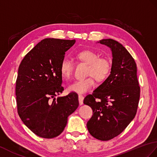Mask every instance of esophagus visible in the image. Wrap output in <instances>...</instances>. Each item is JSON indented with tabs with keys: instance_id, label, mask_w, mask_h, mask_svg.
I'll return each mask as SVG.
<instances>
[{
	"instance_id": "obj_1",
	"label": "esophagus",
	"mask_w": 157,
	"mask_h": 157,
	"mask_svg": "<svg viewBox=\"0 0 157 157\" xmlns=\"http://www.w3.org/2000/svg\"><path fill=\"white\" fill-rule=\"evenodd\" d=\"M78 100H79V105H82L83 101V96L82 95H79L78 96Z\"/></svg>"
}]
</instances>
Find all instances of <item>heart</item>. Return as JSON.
I'll use <instances>...</instances> for the list:
<instances>
[{"instance_id": "1", "label": "heart", "mask_w": 157, "mask_h": 157, "mask_svg": "<svg viewBox=\"0 0 157 157\" xmlns=\"http://www.w3.org/2000/svg\"><path fill=\"white\" fill-rule=\"evenodd\" d=\"M77 58L88 64L87 75L90 76L84 79L76 80L67 87L70 92L78 94H85L95 86V80L102 82L108 78L110 73L112 63L108 57H99L96 52L92 50H83L77 54ZM74 62L68 57H64L61 60L60 71L63 78L70 79L74 71Z\"/></svg>"}]
</instances>
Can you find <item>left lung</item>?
I'll return each instance as SVG.
<instances>
[{"instance_id": "obj_1", "label": "left lung", "mask_w": 157, "mask_h": 157, "mask_svg": "<svg viewBox=\"0 0 157 157\" xmlns=\"http://www.w3.org/2000/svg\"><path fill=\"white\" fill-rule=\"evenodd\" d=\"M110 48L112 63L108 78L83 100L93 110L87 122L91 135L100 140L117 136L135 117L140 98L135 61L122 44L112 39L99 42Z\"/></svg>"}]
</instances>
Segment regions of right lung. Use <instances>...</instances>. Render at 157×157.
Listing matches in <instances>:
<instances>
[{
	"instance_id": "add662e5",
	"label": "right lung",
	"mask_w": 157,
	"mask_h": 157,
	"mask_svg": "<svg viewBox=\"0 0 157 157\" xmlns=\"http://www.w3.org/2000/svg\"><path fill=\"white\" fill-rule=\"evenodd\" d=\"M75 40L43 39L26 56L19 67L16 82L17 111L21 120L41 138H55L63 132L67 118L79 105L78 96L63 92L61 60Z\"/></svg>"
}]
</instances>
